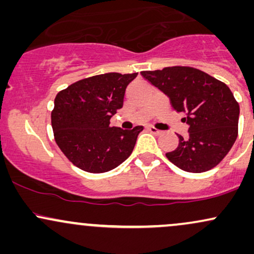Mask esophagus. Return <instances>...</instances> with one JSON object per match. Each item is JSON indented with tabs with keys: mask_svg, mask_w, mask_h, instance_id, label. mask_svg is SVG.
I'll use <instances>...</instances> for the list:
<instances>
[{
	"mask_svg": "<svg viewBox=\"0 0 254 254\" xmlns=\"http://www.w3.org/2000/svg\"><path fill=\"white\" fill-rule=\"evenodd\" d=\"M148 130H149L151 133H154V135H159V133L161 132V131L157 130L156 127H148Z\"/></svg>",
	"mask_w": 254,
	"mask_h": 254,
	"instance_id": "1",
	"label": "esophagus"
}]
</instances>
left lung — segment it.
Listing matches in <instances>:
<instances>
[{
	"label": "left lung",
	"instance_id": "8db88e82",
	"mask_svg": "<svg viewBox=\"0 0 254 254\" xmlns=\"http://www.w3.org/2000/svg\"><path fill=\"white\" fill-rule=\"evenodd\" d=\"M142 76L170 97L174 110L186 113L189 137L178 135L179 145L166 154L167 159L191 173L220 164L238 137L240 107L229 87L192 66L142 71Z\"/></svg>",
	"mask_w": 254,
	"mask_h": 254
}]
</instances>
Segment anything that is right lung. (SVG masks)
Masks as SVG:
<instances>
[{
    "mask_svg": "<svg viewBox=\"0 0 254 254\" xmlns=\"http://www.w3.org/2000/svg\"><path fill=\"white\" fill-rule=\"evenodd\" d=\"M136 76L137 72L95 75L56 95L51 112L55 141L80 170L105 173L131 155L143 127L132 130L111 127L110 119L123 107L125 89Z\"/></svg>",
    "mask_w": 254,
    "mask_h": 254,
    "instance_id": "right-lung-1",
    "label": "right lung"
}]
</instances>
